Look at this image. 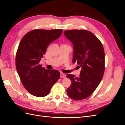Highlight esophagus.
Listing matches in <instances>:
<instances>
[{
  "mask_svg": "<svg viewBox=\"0 0 125 125\" xmlns=\"http://www.w3.org/2000/svg\"><path fill=\"white\" fill-rule=\"evenodd\" d=\"M66 77V74L63 73H60V78H65Z\"/></svg>",
  "mask_w": 125,
  "mask_h": 125,
  "instance_id": "esophagus-1",
  "label": "esophagus"
}]
</instances>
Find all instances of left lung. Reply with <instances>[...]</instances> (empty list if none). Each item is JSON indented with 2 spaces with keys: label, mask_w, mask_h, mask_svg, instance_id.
<instances>
[{
  "label": "left lung",
  "mask_w": 125,
  "mask_h": 125,
  "mask_svg": "<svg viewBox=\"0 0 125 125\" xmlns=\"http://www.w3.org/2000/svg\"><path fill=\"white\" fill-rule=\"evenodd\" d=\"M64 35L73 44V63L81 67L79 77L68 74L71 84L67 90L71 99L81 100L88 97L99 85L105 69V54L100 41L90 31L71 30Z\"/></svg>",
  "instance_id": "left-lung-1"
}]
</instances>
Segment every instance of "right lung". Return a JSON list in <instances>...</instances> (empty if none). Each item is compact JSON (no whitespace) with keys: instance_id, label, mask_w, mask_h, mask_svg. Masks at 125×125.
<instances>
[{"instance_id":"add662e5","label":"right lung","mask_w":125,"mask_h":125,"mask_svg":"<svg viewBox=\"0 0 125 125\" xmlns=\"http://www.w3.org/2000/svg\"><path fill=\"white\" fill-rule=\"evenodd\" d=\"M62 32L61 29L34 30L20 41L16 54V68L24 88L34 96L47 95L60 78L59 71L47 70L39 62L48 45Z\"/></svg>"}]
</instances>
